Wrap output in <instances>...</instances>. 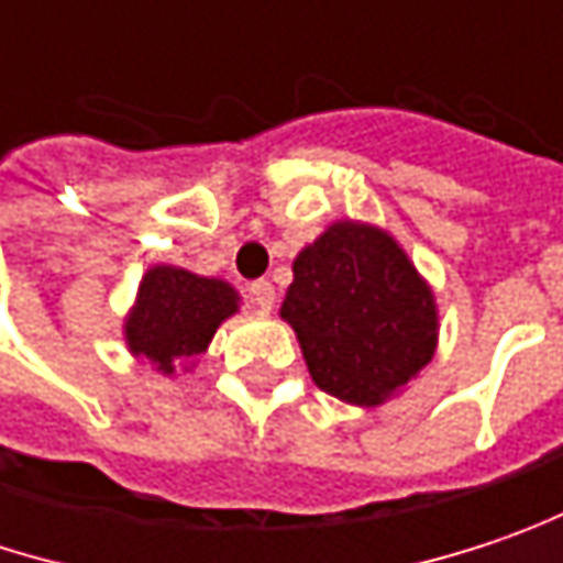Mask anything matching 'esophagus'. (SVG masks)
<instances>
[{
    "label": "esophagus",
    "instance_id": "obj_1",
    "mask_svg": "<svg viewBox=\"0 0 563 563\" xmlns=\"http://www.w3.org/2000/svg\"><path fill=\"white\" fill-rule=\"evenodd\" d=\"M246 303L256 310V313H268L275 307V288L268 282H253L246 288Z\"/></svg>",
    "mask_w": 563,
    "mask_h": 563
}]
</instances>
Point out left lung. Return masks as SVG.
<instances>
[{"mask_svg":"<svg viewBox=\"0 0 563 563\" xmlns=\"http://www.w3.org/2000/svg\"><path fill=\"white\" fill-rule=\"evenodd\" d=\"M320 390L378 407L435 355L429 285L378 227L340 221L295 260L282 303Z\"/></svg>","mask_w":563,"mask_h":563,"instance_id":"left-lung-1","label":"left lung"}]
</instances>
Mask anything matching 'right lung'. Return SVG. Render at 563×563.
Wrapping results in <instances>:
<instances>
[{"mask_svg":"<svg viewBox=\"0 0 563 563\" xmlns=\"http://www.w3.org/2000/svg\"><path fill=\"white\" fill-rule=\"evenodd\" d=\"M236 291L221 278L191 275L176 265H153L141 282L137 303L124 323L134 355L150 358L156 372L198 358L223 320L236 313Z\"/></svg>","mask_w":563,"mask_h":563,"instance_id":"right-lung-1","label":"right lung"}]
</instances>
